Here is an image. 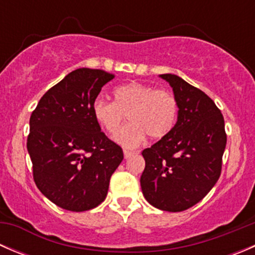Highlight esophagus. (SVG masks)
<instances>
[{
  "label": "esophagus",
  "mask_w": 255,
  "mask_h": 255,
  "mask_svg": "<svg viewBox=\"0 0 255 255\" xmlns=\"http://www.w3.org/2000/svg\"><path fill=\"white\" fill-rule=\"evenodd\" d=\"M123 153H125V158L126 159H128V158H130V156L132 155H134V151H130V150H125L123 151Z\"/></svg>",
  "instance_id": "1"
}]
</instances>
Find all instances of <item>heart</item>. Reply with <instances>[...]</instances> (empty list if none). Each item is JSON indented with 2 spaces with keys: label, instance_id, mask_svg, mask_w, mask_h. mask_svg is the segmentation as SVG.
Returning <instances> with one entry per match:
<instances>
[{
  "label": "heart",
  "instance_id": "1",
  "mask_svg": "<svg viewBox=\"0 0 255 255\" xmlns=\"http://www.w3.org/2000/svg\"><path fill=\"white\" fill-rule=\"evenodd\" d=\"M115 101L97 97L92 104L96 122L110 134L118 130L126 115L130 122L115 135L126 148H135L146 134L153 139L171 132L177 118V101L171 92L142 82H129L113 90Z\"/></svg>",
  "mask_w": 255,
  "mask_h": 255
}]
</instances>
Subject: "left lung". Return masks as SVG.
I'll return each mask as SVG.
<instances>
[{"instance_id":"8db88e82","label":"left lung","mask_w":255,"mask_h":255,"mask_svg":"<svg viewBox=\"0 0 255 255\" xmlns=\"http://www.w3.org/2000/svg\"><path fill=\"white\" fill-rule=\"evenodd\" d=\"M160 76L173 87L177 122L142 151L140 186L154 207L180 212L201 201L217 182L227 134L222 113L204 91L173 74Z\"/></svg>"}]
</instances>
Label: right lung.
<instances>
[{
    "instance_id": "1",
    "label": "right lung",
    "mask_w": 255,
    "mask_h": 255,
    "mask_svg": "<svg viewBox=\"0 0 255 255\" xmlns=\"http://www.w3.org/2000/svg\"><path fill=\"white\" fill-rule=\"evenodd\" d=\"M112 79L100 69H76L49 89L30 115L27 149L33 179L64 210L99 206L123 160L122 148L107 138L92 113V104Z\"/></svg>"
}]
</instances>
